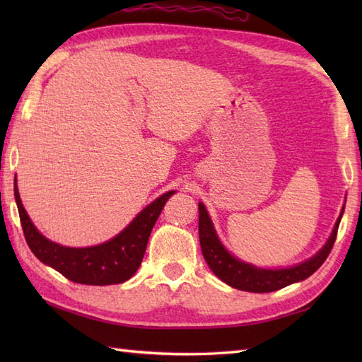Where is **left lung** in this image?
I'll list each match as a JSON object with an SVG mask.
<instances>
[{
  "label": "left lung",
  "mask_w": 362,
  "mask_h": 362,
  "mask_svg": "<svg viewBox=\"0 0 362 362\" xmlns=\"http://www.w3.org/2000/svg\"><path fill=\"white\" fill-rule=\"evenodd\" d=\"M342 214L344 206L328 241L316 255L303 261V263L283 269L257 267L233 257L224 247V244L221 243L210 214L202 202H199V240H201V249L206 264L210 266L213 274L224 283H227L228 286L247 292H272L284 286H289L292 283L308 279L310 275H313L324 264V261L333 249Z\"/></svg>",
  "instance_id": "1"
}]
</instances>
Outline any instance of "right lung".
Wrapping results in <instances>:
<instances>
[{
    "label": "right lung",
    "instance_id": "right-lung-1",
    "mask_svg": "<svg viewBox=\"0 0 362 362\" xmlns=\"http://www.w3.org/2000/svg\"><path fill=\"white\" fill-rule=\"evenodd\" d=\"M174 193L175 191H166L165 194L157 197L112 240L91 245V247H66V245L49 241L38 232L21 204L17 175L13 182L15 202L18 206L23 233H25L29 249L43 264L56 269L68 280L81 284H93V286L124 283L138 271L152 227L157 222L168 199Z\"/></svg>",
    "mask_w": 362,
    "mask_h": 362
}]
</instances>
